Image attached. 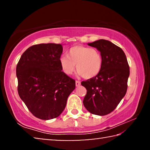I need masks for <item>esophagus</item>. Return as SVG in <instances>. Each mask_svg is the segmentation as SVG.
Listing matches in <instances>:
<instances>
[{
	"label": "esophagus",
	"instance_id": "obj_1",
	"mask_svg": "<svg viewBox=\"0 0 150 150\" xmlns=\"http://www.w3.org/2000/svg\"><path fill=\"white\" fill-rule=\"evenodd\" d=\"M80 85H81L80 81H75V85L77 86V87H78V86H79Z\"/></svg>",
	"mask_w": 150,
	"mask_h": 150
}]
</instances>
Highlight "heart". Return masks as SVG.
<instances>
[{"mask_svg": "<svg viewBox=\"0 0 150 150\" xmlns=\"http://www.w3.org/2000/svg\"><path fill=\"white\" fill-rule=\"evenodd\" d=\"M61 68L66 75H71L76 69L78 74L85 79L96 77L100 73L103 65V57L97 49L75 45L67 52V56L59 57Z\"/></svg>", "mask_w": 150, "mask_h": 150, "instance_id": "1", "label": "heart"}]
</instances>
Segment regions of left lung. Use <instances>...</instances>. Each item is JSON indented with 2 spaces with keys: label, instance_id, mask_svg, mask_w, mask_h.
Segmentation results:
<instances>
[{
  "label": "left lung",
  "instance_id": "8db88e82",
  "mask_svg": "<svg viewBox=\"0 0 150 150\" xmlns=\"http://www.w3.org/2000/svg\"><path fill=\"white\" fill-rule=\"evenodd\" d=\"M96 47L103 57V65L96 77L81 82L87 89L83 105L89 112L104 116L110 113L125 96L130 67L120 47L106 40L88 44Z\"/></svg>",
  "mask_w": 150,
  "mask_h": 150
}]
</instances>
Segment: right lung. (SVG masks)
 <instances>
[{"instance_id": "1", "label": "right lung", "mask_w": 150, "mask_h": 150, "mask_svg": "<svg viewBox=\"0 0 150 150\" xmlns=\"http://www.w3.org/2000/svg\"><path fill=\"white\" fill-rule=\"evenodd\" d=\"M61 44H40L25 51L16 66L18 92L33 115L42 120L59 116L75 81L62 71Z\"/></svg>"}]
</instances>
